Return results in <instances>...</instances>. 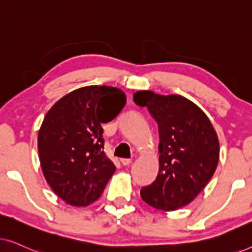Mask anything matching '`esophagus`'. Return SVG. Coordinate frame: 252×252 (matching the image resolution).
<instances>
[{"label":"esophagus","instance_id":"1","mask_svg":"<svg viewBox=\"0 0 252 252\" xmlns=\"http://www.w3.org/2000/svg\"><path fill=\"white\" fill-rule=\"evenodd\" d=\"M120 161H122V164L124 165V166H127V165H129L130 163H132V159H129V158H122Z\"/></svg>","mask_w":252,"mask_h":252}]
</instances>
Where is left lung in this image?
I'll list each match as a JSON object with an SVG mask.
<instances>
[{"instance_id": "left-lung-1", "label": "left lung", "mask_w": 252, "mask_h": 252, "mask_svg": "<svg viewBox=\"0 0 252 252\" xmlns=\"http://www.w3.org/2000/svg\"><path fill=\"white\" fill-rule=\"evenodd\" d=\"M133 98L148 109L159 132V171L141 189V197L155 209L174 211L189 204L212 178L218 136L205 113L184 96L140 91Z\"/></svg>"}]
</instances>
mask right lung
Returning a JSON list of instances; mask_svg holds the SVG:
<instances>
[{
  "label": "right lung",
  "instance_id": "1",
  "mask_svg": "<svg viewBox=\"0 0 252 252\" xmlns=\"http://www.w3.org/2000/svg\"><path fill=\"white\" fill-rule=\"evenodd\" d=\"M125 104V93L118 88L87 86L68 93L47 112L37 135L41 167L67 204H92L115 173L103 151L102 124L115 119Z\"/></svg>",
  "mask_w": 252,
  "mask_h": 252
}]
</instances>
